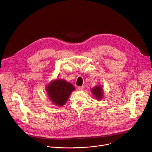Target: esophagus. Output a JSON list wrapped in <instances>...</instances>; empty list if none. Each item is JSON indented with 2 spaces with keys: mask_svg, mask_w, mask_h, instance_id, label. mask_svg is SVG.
<instances>
[{
  "mask_svg": "<svg viewBox=\"0 0 152 152\" xmlns=\"http://www.w3.org/2000/svg\"><path fill=\"white\" fill-rule=\"evenodd\" d=\"M78 89L79 90H80V91H82V90H83V88H84V86H78Z\"/></svg>",
  "mask_w": 152,
  "mask_h": 152,
  "instance_id": "1",
  "label": "esophagus"
}]
</instances>
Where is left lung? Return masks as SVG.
Segmentation results:
<instances>
[{
	"instance_id": "left-lung-1",
	"label": "left lung",
	"mask_w": 152,
	"mask_h": 152,
	"mask_svg": "<svg viewBox=\"0 0 152 152\" xmlns=\"http://www.w3.org/2000/svg\"><path fill=\"white\" fill-rule=\"evenodd\" d=\"M92 93L96 99L99 100L102 99L103 97V88L101 85H96L93 89H91Z\"/></svg>"
}]
</instances>
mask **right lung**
Segmentation results:
<instances>
[{
  "mask_svg": "<svg viewBox=\"0 0 152 152\" xmlns=\"http://www.w3.org/2000/svg\"><path fill=\"white\" fill-rule=\"evenodd\" d=\"M46 89L47 95L52 103L56 106H63L75 88L65 80L56 79L49 83Z\"/></svg>",
  "mask_w": 152,
  "mask_h": 152,
  "instance_id": "1",
  "label": "right lung"
}]
</instances>
